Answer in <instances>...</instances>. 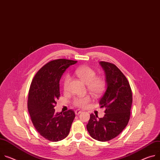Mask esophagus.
Listing matches in <instances>:
<instances>
[{"mask_svg":"<svg viewBox=\"0 0 160 160\" xmlns=\"http://www.w3.org/2000/svg\"><path fill=\"white\" fill-rule=\"evenodd\" d=\"M75 114H76V115H79L80 113H82V111H81V110H76L75 111Z\"/></svg>","mask_w":160,"mask_h":160,"instance_id":"1","label":"esophagus"}]
</instances>
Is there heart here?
Returning a JSON list of instances; mask_svg holds the SVG:
<instances>
[{"instance_id": "heart-1", "label": "heart", "mask_w": 160, "mask_h": 160, "mask_svg": "<svg viewBox=\"0 0 160 160\" xmlns=\"http://www.w3.org/2000/svg\"><path fill=\"white\" fill-rule=\"evenodd\" d=\"M77 76L87 84V88L91 94L95 97H99L103 94L107 88V81L103 77L96 76V72L89 66H83L75 69ZM71 81L69 76L66 75L63 80V89L66 91ZM91 101L89 96L76 98L73 100V104L78 108H84Z\"/></svg>"}]
</instances>
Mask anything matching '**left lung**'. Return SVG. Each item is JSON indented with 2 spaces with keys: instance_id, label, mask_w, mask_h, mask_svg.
<instances>
[{
  "instance_id": "left-lung-1",
  "label": "left lung",
  "mask_w": 160,
  "mask_h": 160,
  "mask_svg": "<svg viewBox=\"0 0 160 160\" xmlns=\"http://www.w3.org/2000/svg\"><path fill=\"white\" fill-rule=\"evenodd\" d=\"M99 63L105 70L107 83V90L99 100L101 107L105 108V114L102 118L91 114L87 129L92 138L106 142L118 136L126 127L133 98L129 82L121 71L112 63Z\"/></svg>"
}]
</instances>
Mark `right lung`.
<instances>
[{
    "label": "right lung",
    "instance_id": "1",
    "mask_svg": "<svg viewBox=\"0 0 160 160\" xmlns=\"http://www.w3.org/2000/svg\"><path fill=\"white\" fill-rule=\"evenodd\" d=\"M77 62L65 59L52 61L43 66L32 80L28 91V110L37 132L49 141L65 138L75 118L72 110L56 113L53 108L60 97L59 81L62 75L69 66Z\"/></svg>",
    "mask_w": 160,
    "mask_h": 160
}]
</instances>
